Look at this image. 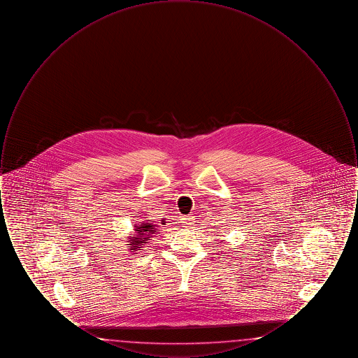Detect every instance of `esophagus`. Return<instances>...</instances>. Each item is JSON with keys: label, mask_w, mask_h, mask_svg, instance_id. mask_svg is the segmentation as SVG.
<instances>
[{"label": "esophagus", "mask_w": 358, "mask_h": 358, "mask_svg": "<svg viewBox=\"0 0 358 358\" xmlns=\"http://www.w3.org/2000/svg\"><path fill=\"white\" fill-rule=\"evenodd\" d=\"M193 222V217L192 216H182L181 217V225L182 227H190Z\"/></svg>", "instance_id": "1"}]
</instances>
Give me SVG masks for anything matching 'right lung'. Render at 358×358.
Segmentation results:
<instances>
[{"label": "right lung", "mask_w": 358, "mask_h": 358, "mask_svg": "<svg viewBox=\"0 0 358 358\" xmlns=\"http://www.w3.org/2000/svg\"><path fill=\"white\" fill-rule=\"evenodd\" d=\"M161 224H165V222L161 220ZM134 231H136L134 236L129 238V240H127V243H129L127 245L130 247L129 250H130L131 254H134L136 251H139L141 248H143L152 240V238L155 235V232L158 231V225L154 224L153 222H150V220H143L141 224L134 225Z\"/></svg>", "instance_id": "1"}]
</instances>
